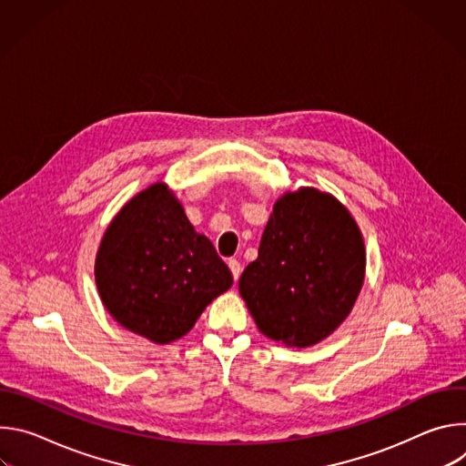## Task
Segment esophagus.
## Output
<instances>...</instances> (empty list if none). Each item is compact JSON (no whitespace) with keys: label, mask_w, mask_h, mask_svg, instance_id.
Listing matches in <instances>:
<instances>
[{"label":"esophagus","mask_w":466,"mask_h":466,"mask_svg":"<svg viewBox=\"0 0 466 466\" xmlns=\"http://www.w3.org/2000/svg\"><path fill=\"white\" fill-rule=\"evenodd\" d=\"M227 263H228V269L232 271L234 280H238V279H239V275H241V263H239L236 258H230Z\"/></svg>","instance_id":"1"}]
</instances>
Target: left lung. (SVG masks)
<instances>
[{
  "label": "left lung",
  "instance_id": "left-lung-1",
  "mask_svg": "<svg viewBox=\"0 0 466 466\" xmlns=\"http://www.w3.org/2000/svg\"><path fill=\"white\" fill-rule=\"evenodd\" d=\"M363 277V238L349 210L302 187L277 201L239 293L261 334L304 349L347 319Z\"/></svg>",
  "mask_w": 466,
  "mask_h": 466
}]
</instances>
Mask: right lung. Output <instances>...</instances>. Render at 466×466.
<instances>
[{
	"instance_id": "add662e5",
	"label": "right lung",
	"mask_w": 466,
	"mask_h": 466,
	"mask_svg": "<svg viewBox=\"0 0 466 466\" xmlns=\"http://www.w3.org/2000/svg\"><path fill=\"white\" fill-rule=\"evenodd\" d=\"M96 284L121 326L166 345L186 336L232 286V273L171 191L155 184L130 198L106 228Z\"/></svg>"
}]
</instances>
